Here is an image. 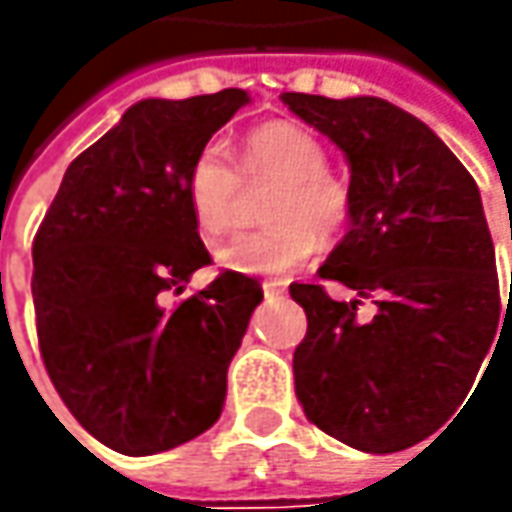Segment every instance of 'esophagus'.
Instances as JSON below:
<instances>
[{
    "mask_svg": "<svg viewBox=\"0 0 512 512\" xmlns=\"http://www.w3.org/2000/svg\"><path fill=\"white\" fill-rule=\"evenodd\" d=\"M262 290H265V299H282L285 285L282 282H262Z\"/></svg>",
    "mask_w": 512,
    "mask_h": 512,
    "instance_id": "34e87169",
    "label": "esophagus"
}]
</instances>
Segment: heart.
I'll list each match as a JSON object with an SVG mask.
<instances>
[{
	"instance_id": "obj_1",
	"label": "heart",
	"mask_w": 512,
	"mask_h": 512,
	"mask_svg": "<svg viewBox=\"0 0 512 512\" xmlns=\"http://www.w3.org/2000/svg\"><path fill=\"white\" fill-rule=\"evenodd\" d=\"M239 168L222 145H205L193 156L185 193L196 227L207 239L233 230L245 182L276 179L267 190L259 230L239 233L219 247V262L247 276H285L316 253L319 239H339L353 213L350 185L327 170L325 145L293 122L253 128L239 148Z\"/></svg>"
}]
</instances>
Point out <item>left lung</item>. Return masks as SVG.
<instances>
[{
	"label": "left lung",
	"mask_w": 512,
	"mask_h": 512,
	"mask_svg": "<svg viewBox=\"0 0 512 512\" xmlns=\"http://www.w3.org/2000/svg\"><path fill=\"white\" fill-rule=\"evenodd\" d=\"M282 102L350 162V230L319 276L359 296L336 302L322 285H290L307 313L296 396L327 436L396 453L456 413L499 325L507 333L482 196L433 130L384 99L282 93ZM362 298L377 305L370 320L358 316Z\"/></svg>",
	"instance_id": "left-lung-1"
}]
</instances>
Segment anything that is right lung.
Wrapping results in <instances>:
<instances>
[{"label":"right lung","mask_w":512,"mask_h":512,"mask_svg":"<svg viewBox=\"0 0 512 512\" xmlns=\"http://www.w3.org/2000/svg\"><path fill=\"white\" fill-rule=\"evenodd\" d=\"M247 102L239 88L136 102L70 162L36 230L42 362L76 422L116 453H162L222 416L227 367L262 285L222 270L176 305L165 293L210 265L185 176Z\"/></svg>","instance_id":"1"}]
</instances>
